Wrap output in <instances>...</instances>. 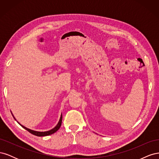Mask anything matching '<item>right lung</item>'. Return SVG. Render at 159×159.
I'll list each match as a JSON object with an SVG mask.
<instances>
[{
    "label": "right lung",
    "instance_id": "add662e5",
    "mask_svg": "<svg viewBox=\"0 0 159 159\" xmlns=\"http://www.w3.org/2000/svg\"><path fill=\"white\" fill-rule=\"evenodd\" d=\"M12 116H13V115H12ZM13 117L14 118V119H15V117H14V116H13ZM61 121H62V115H61V117H60V121H59L58 123L57 124V125H56L54 128H53L52 129L50 130V131H44V132H39V131H33V130H31V129H28V128H26V127L22 125H20L19 123H18L20 124V125H21L24 129H25L26 130H27V131H28V132H30V133H32V134H34V135L38 136V137H44V136L50 135V134H53V133H56V132L57 131V130H58V129L60 128L61 125Z\"/></svg>",
    "mask_w": 159,
    "mask_h": 159
}]
</instances>
